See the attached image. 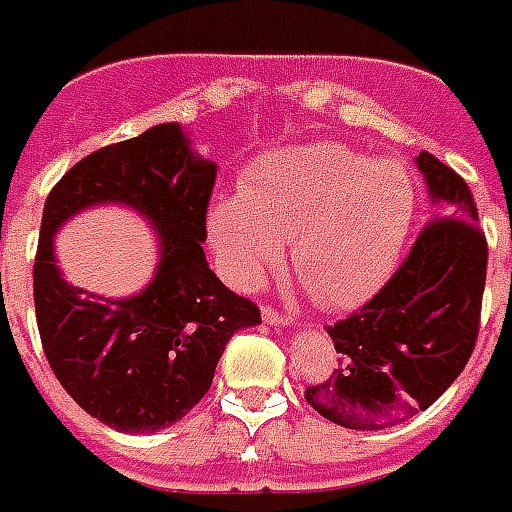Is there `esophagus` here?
Masks as SVG:
<instances>
[{"mask_svg":"<svg viewBox=\"0 0 512 512\" xmlns=\"http://www.w3.org/2000/svg\"><path fill=\"white\" fill-rule=\"evenodd\" d=\"M262 320L267 322V325H275V328H289V325H292V320H289V317H284V314H278L273 306L262 308Z\"/></svg>","mask_w":512,"mask_h":512,"instance_id":"34e87169","label":"esophagus"}]
</instances>
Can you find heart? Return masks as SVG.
Listing matches in <instances>:
<instances>
[{"label": "heart", "mask_w": 512, "mask_h": 512, "mask_svg": "<svg viewBox=\"0 0 512 512\" xmlns=\"http://www.w3.org/2000/svg\"><path fill=\"white\" fill-rule=\"evenodd\" d=\"M416 217V187L394 159L339 143L278 148L209 209V239L228 281L253 289L289 239L292 270L317 306L347 311L386 284Z\"/></svg>", "instance_id": "obj_1"}]
</instances>
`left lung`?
<instances>
[{
    "label": "left lung",
    "instance_id": "obj_1",
    "mask_svg": "<svg viewBox=\"0 0 512 512\" xmlns=\"http://www.w3.org/2000/svg\"><path fill=\"white\" fill-rule=\"evenodd\" d=\"M436 217L369 303L328 325L339 369L308 386L314 411L350 430H383L430 408L455 383L480 331L488 242L466 181L422 151Z\"/></svg>",
    "mask_w": 512,
    "mask_h": 512
}]
</instances>
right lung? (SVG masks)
Instances as JSON below:
<instances>
[{
    "label": "right lung",
    "instance_id": "right-lung-1",
    "mask_svg": "<svg viewBox=\"0 0 512 512\" xmlns=\"http://www.w3.org/2000/svg\"><path fill=\"white\" fill-rule=\"evenodd\" d=\"M215 179L217 165L192 151L179 123H159L79 159L46 198L32 270L43 353L76 405L118 433H157L187 416L228 339L262 322L201 248ZM99 203L129 205L158 228V273L132 298L85 293L56 267L53 234Z\"/></svg>",
    "mask_w": 512,
    "mask_h": 512
}]
</instances>
